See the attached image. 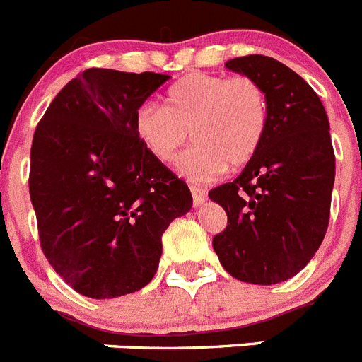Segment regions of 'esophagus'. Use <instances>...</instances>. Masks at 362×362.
<instances>
[{
	"mask_svg": "<svg viewBox=\"0 0 362 362\" xmlns=\"http://www.w3.org/2000/svg\"><path fill=\"white\" fill-rule=\"evenodd\" d=\"M191 195H193V202H195V206H200L204 204L206 199H208V191L204 189V187H199V186H191Z\"/></svg>",
	"mask_w": 362,
	"mask_h": 362,
	"instance_id": "1",
	"label": "esophagus"
}]
</instances>
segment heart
<instances>
[{
	"label": "heart",
	"instance_id": "heart-1",
	"mask_svg": "<svg viewBox=\"0 0 362 362\" xmlns=\"http://www.w3.org/2000/svg\"><path fill=\"white\" fill-rule=\"evenodd\" d=\"M163 108L141 106L136 134L156 160L173 162L191 139L195 147L178 162L191 180H214L248 163L265 138L269 103L250 77L193 73L173 84Z\"/></svg>",
	"mask_w": 362,
	"mask_h": 362
}]
</instances>
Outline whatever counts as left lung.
Instances as JSON below:
<instances>
[{"label": "left lung", "instance_id": "left-lung-1", "mask_svg": "<svg viewBox=\"0 0 362 362\" xmlns=\"http://www.w3.org/2000/svg\"><path fill=\"white\" fill-rule=\"evenodd\" d=\"M226 68L263 88L269 121L241 175L209 191L228 215L214 250L233 278L279 284L308 265L326 235L335 182L329 121L315 90L276 59L248 54Z\"/></svg>", "mask_w": 362, "mask_h": 362}]
</instances>
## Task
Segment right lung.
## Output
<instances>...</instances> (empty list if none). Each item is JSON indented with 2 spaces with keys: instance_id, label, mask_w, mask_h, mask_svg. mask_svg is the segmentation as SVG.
<instances>
[{
  "instance_id": "add662e5",
  "label": "right lung",
  "mask_w": 362,
  "mask_h": 362,
  "mask_svg": "<svg viewBox=\"0 0 362 362\" xmlns=\"http://www.w3.org/2000/svg\"><path fill=\"white\" fill-rule=\"evenodd\" d=\"M169 75L90 68L35 130L29 193L45 257L88 298H117L154 278L162 235L193 206L189 187L136 134L139 106Z\"/></svg>"
}]
</instances>
